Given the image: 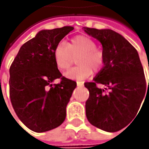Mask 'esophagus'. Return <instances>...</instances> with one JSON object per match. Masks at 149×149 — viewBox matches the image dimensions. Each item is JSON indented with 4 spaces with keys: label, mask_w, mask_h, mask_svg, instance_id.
<instances>
[{
    "label": "esophagus",
    "mask_w": 149,
    "mask_h": 149,
    "mask_svg": "<svg viewBox=\"0 0 149 149\" xmlns=\"http://www.w3.org/2000/svg\"><path fill=\"white\" fill-rule=\"evenodd\" d=\"M76 83H77V86H78V87H82V86H83V85H84L83 82H80V81H77Z\"/></svg>",
    "instance_id": "esophagus-1"
}]
</instances>
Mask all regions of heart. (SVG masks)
Listing matches in <instances>:
<instances>
[{
  "mask_svg": "<svg viewBox=\"0 0 149 149\" xmlns=\"http://www.w3.org/2000/svg\"><path fill=\"white\" fill-rule=\"evenodd\" d=\"M77 66L70 68L65 73V76L70 79L83 80L88 78L93 70L98 72L104 65V56L95 42L89 36H77L72 38L66 45L60 42L54 49V58L57 67L63 70L71 63L72 55H76Z\"/></svg>",
  "mask_w": 149,
  "mask_h": 149,
  "instance_id": "heart-1",
  "label": "heart"
}]
</instances>
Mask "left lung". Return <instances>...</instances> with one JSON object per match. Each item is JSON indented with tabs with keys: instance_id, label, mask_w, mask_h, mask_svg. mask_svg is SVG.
I'll list each match as a JSON object with an SVG mask.
<instances>
[{
	"instance_id": "8db88e82",
	"label": "left lung",
	"mask_w": 149,
	"mask_h": 149,
	"mask_svg": "<svg viewBox=\"0 0 149 149\" xmlns=\"http://www.w3.org/2000/svg\"><path fill=\"white\" fill-rule=\"evenodd\" d=\"M84 31L101 43L104 56V66L94 82L84 83L89 92L86 117L99 129L117 132L134 118L145 95L148 97L143 68L138 51L120 34L110 29L84 27ZM97 83L106 88H98Z\"/></svg>"
}]
</instances>
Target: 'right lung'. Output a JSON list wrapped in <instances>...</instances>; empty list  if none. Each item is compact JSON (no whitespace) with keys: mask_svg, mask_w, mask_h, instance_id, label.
Segmentation results:
<instances>
[{"mask_svg":"<svg viewBox=\"0 0 149 149\" xmlns=\"http://www.w3.org/2000/svg\"><path fill=\"white\" fill-rule=\"evenodd\" d=\"M72 26L42 30L21 47L10 68V97L20 121L36 133L59 127L76 82L62 76L54 49ZM61 78L57 85L51 84Z\"/></svg>","mask_w":149,"mask_h":149,"instance_id":"1","label":"right lung"}]
</instances>
